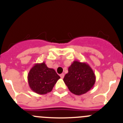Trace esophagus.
<instances>
[{
    "mask_svg": "<svg viewBox=\"0 0 123 123\" xmlns=\"http://www.w3.org/2000/svg\"><path fill=\"white\" fill-rule=\"evenodd\" d=\"M60 77L62 78H63L64 76H65V75H64V74H61L60 75Z\"/></svg>",
    "mask_w": 123,
    "mask_h": 123,
    "instance_id": "34e87169",
    "label": "esophagus"
}]
</instances>
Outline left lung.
Returning <instances> with one entry per match:
<instances>
[{
  "label": "left lung",
  "mask_w": 123,
  "mask_h": 123,
  "mask_svg": "<svg viewBox=\"0 0 123 123\" xmlns=\"http://www.w3.org/2000/svg\"><path fill=\"white\" fill-rule=\"evenodd\" d=\"M96 77L91 66L85 62L74 61L68 68L63 81L72 93L81 95L93 87Z\"/></svg>",
  "instance_id": "8db88e82"
}]
</instances>
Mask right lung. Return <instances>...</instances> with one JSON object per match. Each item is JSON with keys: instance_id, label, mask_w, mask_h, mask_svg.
<instances>
[{"instance_id": "obj_1", "label": "right lung", "mask_w": 123, "mask_h": 123, "mask_svg": "<svg viewBox=\"0 0 123 123\" xmlns=\"http://www.w3.org/2000/svg\"><path fill=\"white\" fill-rule=\"evenodd\" d=\"M60 77L55 70L49 68L45 62L36 63L28 74V82L33 92L40 95L51 92Z\"/></svg>"}]
</instances>
